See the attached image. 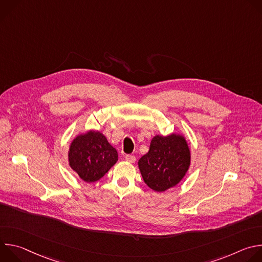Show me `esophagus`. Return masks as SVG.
Segmentation results:
<instances>
[{
    "label": "esophagus",
    "instance_id": "obj_1",
    "mask_svg": "<svg viewBox=\"0 0 262 262\" xmlns=\"http://www.w3.org/2000/svg\"><path fill=\"white\" fill-rule=\"evenodd\" d=\"M125 160H126L128 163H135V162H136V157H135V156H132V155H126V156H125Z\"/></svg>",
    "mask_w": 262,
    "mask_h": 262
}]
</instances>
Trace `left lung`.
I'll use <instances>...</instances> for the list:
<instances>
[{"label":"left lung","instance_id":"left-lung-1","mask_svg":"<svg viewBox=\"0 0 262 262\" xmlns=\"http://www.w3.org/2000/svg\"><path fill=\"white\" fill-rule=\"evenodd\" d=\"M191 155L185 139L179 135L156 136L149 151L139 160L145 183L157 192L175 186L189 170Z\"/></svg>","mask_w":262,"mask_h":262}]
</instances>
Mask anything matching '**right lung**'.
<instances>
[{"mask_svg":"<svg viewBox=\"0 0 262 262\" xmlns=\"http://www.w3.org/2000/svg\"><path fill=\"white\" fill-rule=\"evenodd\" d=\"M69 165L86 182L99 180L118 160L116 149L98 132L74 139L68 152Z\"/></svg>","mask_w":262,"mask_h":262,"instance_id":"add662e5","label":"right lung"}]
</instances>
